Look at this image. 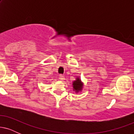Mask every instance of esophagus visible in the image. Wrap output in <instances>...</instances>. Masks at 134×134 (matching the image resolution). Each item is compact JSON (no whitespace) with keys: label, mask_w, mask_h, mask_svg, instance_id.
Listing matches in <instances>:
<instances>
[{"label":"esophagus","mask_w":134,"mask_h":134,"mask_svg":"<svg viewBox=\"0 0 134 134\" xmlns=\"http://www.w3.org/2000/svg\"><path fill=\"white\" fill-rule=\"evenodd\" d=\"M59 79H60V81H64V79H65V77L63 76V75H60V76H59Z\"/></svg>","instance_id":"1"}]
</instances>
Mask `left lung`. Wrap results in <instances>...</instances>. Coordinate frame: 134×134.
<instances>
[{"label":"left lung","mask_w":134,"mask_h":134,"mask_svg":"<svg viewBox=\"0 0 134 134\" xmlns=\"http://www.w3.org/2000/svg\"><path fill=\"white\" fill-rule=\"evenodd\" d=\"M83 87H84V83L81 81L79 76L76 77V80L72 82V87L73 91L76 93H78L82 91Z\"/></svg>","instance_id":"obj_1"}]
</instances>
